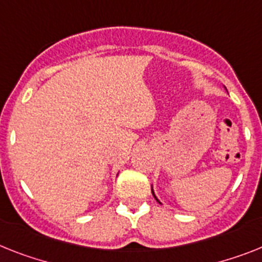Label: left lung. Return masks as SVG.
<instances>
[{
	"label": "left lung",
	"mask_w": 262,
	"mask_h": 262,
	"mask_svg": "<svg viewBox=\"0 0 262 262\" xmlns=\"http://www.w3.org/2000/svg\"><path fill=\"white\" fill-rule=\"evenodd\" d=\"M225 90H226V88H225ZM151 194H153V197H155V199H156V201H157L158 204H161V202H160V200L157 199V195L155 194V190H153V186H151Z\"/></svg>",
	"instance_id": "left-lung-1"
}]
</instances>
